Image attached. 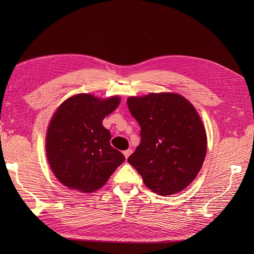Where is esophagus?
Masks as SVG:
<instances>
[{
  "label": "esophagus",
  "instance_id": "34e87169",
  "mask_svg": "<svg viewBox=\"0 0 254 254\" xmlns=\"http://www.w3.org/2000/svg\"><path fill=\"white\" fill-rule=\"evenodd\" d=\"M131 153H132V150H131L130 148H128L127 150H125V151H124V155L126 156V158H127Z\"/></svg>",
  "mask_w": 254,
  "mask_h": 254
}]
</instances>
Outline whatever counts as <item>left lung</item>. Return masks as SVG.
Wrapping results in <instances>:
<instances>
[{
	"mask_svg": "<svg viewBox=\"0 0 254 254\" xmlns=\"http://www.w3.org/2000/svg\"><path fill=\"white\" fill-rule=\"evenodd\" d=\"M127 106L141 127L140 145L127 162L159 195L188 188L207 151L206 130L194 107L172 92L129 97Z\"/></svg>",
	"mask_w": 254,
	"mask_h": 254,
	"instance_id": "8db88e82",
	"label": "left lung"
}]
</instances>
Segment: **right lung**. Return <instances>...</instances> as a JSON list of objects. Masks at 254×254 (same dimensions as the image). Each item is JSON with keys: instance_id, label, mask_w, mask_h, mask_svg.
Returning a JSON list of instances; mask_svg holds the SVG:
<instances>
[{"instance_id": "obj_1", "label": "right lung", "mask_w": 254, "mask_h": 254, "mask_svg": "<svg viewBox=\"0 0 254 254\" xmlns=\"http://www.w3.org/2000/svg\"><path fill=\"white\" fill-rule=\"evenodd\" d=\"M120 98L99 99L79 93L65 100L53 114L46 135V154L53 174L63 185L81 192L100 190L125 162L110 145V131L102 120Z\"/></svg>"}]
</instances>
